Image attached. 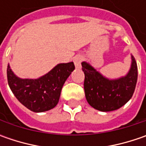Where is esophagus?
<instances>
[{
  "mask_svg": "<svg viewBox=\"0 0 146 146\" xmlns=\"http://www.w3.org/2000/svg\"><path fill=\"white\" fill-rule=\"evenodd\" d=\"M75 66L77 69H80L81 68V61H82V56L81 55H76V57L73 59Z\"/></svg>",
  "mask_w": 146,
  "mask_h": 146,
  "instance_id": "1",
  "label": "esophagus"
}]
</instances>
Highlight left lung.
I'll use <instances>...</instances> for the list:
<instances>
[{
  "label": "left lung",
  "instance_id": "1",
  "mask_svg": "<svg viewBox=\"0 0 146 146\" xmlns=\"http://www.w3.org/2000/svg\"><path fill=\"white\" fill-rule=\"evenodd\" d=\"M131 66L124 76L109 79L87 62H82L84 73V93L94 109L107 112L119 109L132 98L137 81V65L131 54Z\"/></svg>",
  "mask_w": 146,
  "mask_h": 146
}]
</instances>
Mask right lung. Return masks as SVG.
I'll list each match as a JSON object with an SVG mask.
<instances>
[{"mask_svg": "<svg viewBox=\"0 0 146 146\" xmlns=\"http://www.w3.org/2000/svg\"><path fill=\"white\" fill-rule=\"evenodd\" d=\"M74 70L73 62L59 63L37 79H22L14 74L8 64L7 79L15 98L27 109L40 113L57 106L62 86Z\"/></svg>", "mask_w": 146, "mask_h": 146, "instance_id": "right-lung-1", "label": "right lung"}]
</instances>
